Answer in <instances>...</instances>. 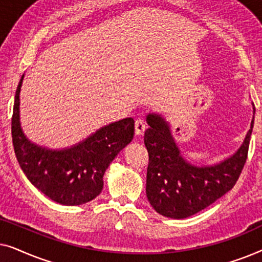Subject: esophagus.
Returning <instances> with one entry per match:
<instances>
[{
	"label": "esophagus",
	"mask_w": 262,
	"mask_h": 262,
	"mask_svg": "<svg viewBox=\"0 0 262 262\" xmlns=\"http://www.w3.org/2000/svg\"><path fill=\"white\" fill-rule=\"evenodd\" d=\"M146 128L145 121L143 119H136L135 121V130H136V135H143L144 134Z\"/></svg>",
	"instance_id": "esophagus-1"
}]
</instances>
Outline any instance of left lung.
Segmentation results:
<instances>
[{"label":"left lung","mask_w":262,"mask_h":262,"mask_svg":"<svg viewBox=\"0 0 262 262\" xmlns=\"http://www.w3.org/2000/svg\"><path fill=\"white\" fill-rule=\"evenodd\" d=\"M146 123L150 126L144 135L149 154L146 196L156 212L175 220L193 216L234 187L248 156L254 118L234 155L204 167L191 164L181 156L169 125L162 117L149 113Z\"/></svg>","instance_id":"left-lung-1"}]
</instances>
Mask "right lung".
Here are the masks:
<instances>
[{"label": "right lung", "mask_w": 262, "mask_h": 262, "mask_svg": "<svg viewBox=\"0 0 262 262\" xmlns=\"http://www.w3.org/2000/svg\"><path fill=\"white\" fill-rule=\"evenodd\" d=\"M15 93L12 137L21 169L31 184L62 205H81L103 188V174L121 149L132 141L135 120L125 118L106 125L78 144L63 150L41 148L24 135L20 125V91Z\"/></svg>", "instance_id": "1"}]
</instances>
